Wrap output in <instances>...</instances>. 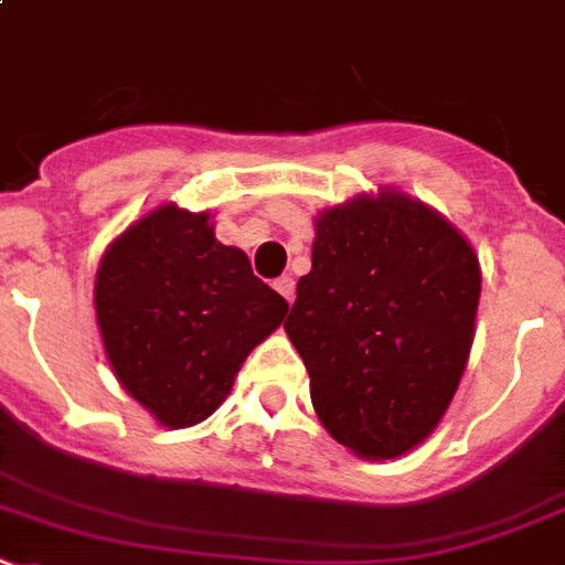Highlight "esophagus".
Here are the masks:
<instances>
[{
  "label": "esophagus",
  "instance_id": "1",
  "mask_svg": "<svg viewBox=\"0 0 565 565\" xmlns=\"http://www.w3.org/2000/svg\"><path fill=\"white\" fill-rule=\"evenodd\" d=\"M274 288H277V291L286 297L288 306H291V302H294V279L291 277H279L277 282H274Z\"/></svg>",
  "mask_w": 565,
  "mask_h": 565
}]
</instances>
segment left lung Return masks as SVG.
<instances>
[{"label":"left lung","instance_id":"left-lung-1","mask_svg":"<svg viewBox=\"0 0 565 565\" xmlns=\"http://www.w3.org/2000/svg\"><path fill=\"white\" fill-rule=\"evenodd\" d=\"M482 268L439 210L377 188L315 216L286 334L329 436L361 459L422 445L468 366Z\"/></svg>","mask_w":565,"mask_h":565}]
</instances>
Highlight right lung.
Instances as JSON below:
<instances>
[{"mask_svg":"<svg viewBox=\"0 0 565 565\" xmlns=\"http://www.w3.org/2000/svg\"><path fill=\"white\" fill-rule=\"evenodd\" d=\"M288 302L222 245L210 213L158 204L109 242L95 317L118 384L161 427L204 422Z\"/></svg>","mask_w":565,"mask_h":565,"instance_id":"1","label":"right lung"}]
</instances>
